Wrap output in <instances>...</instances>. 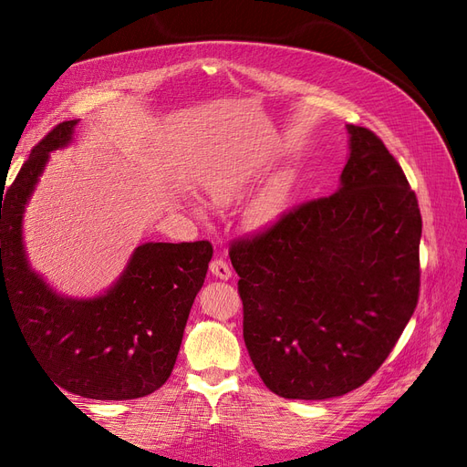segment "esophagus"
<instances>
[{"instance_id": "34e87169", "label": "esophagus", "mask_w": 467, "mask_h": 467, "mask_svg": "<svg viewBox=\"0 0 467 467\" xmlns=\"http://www.w3.org/2000/svg\"><path fill=\"white\" fill-rule=\"evenodd\" d=\"M210 273L214 275L216 278H222V280L232 278V268H230L228 263H225V259H222V257H216L214 261L210 263Z\"/></svg>"}]
</instances>
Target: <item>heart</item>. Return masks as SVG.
<instances>
[{"instance_id":"obj_1","label":"heart","mask_w":467,"mask_h":467,"mask_svg":"<svg viewBox=\"0 0 467 467\" xmlns=\"http://www.w3.org/2000/svg\"><path fill=\"white\" fill-rule=\"evenodd\" d=\"M285 194H286V191L282 185H275L273 189H268L257 201V204L251 208L249 220L253 223H263L266 220H271L280 210L282 202H285ZM210 196L216 204L232 202L239 196V181H230V179L214 181L210 185Z\"/></svg>"}]
</instances>
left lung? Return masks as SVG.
<instances>
[{"instance_id": "8db88e82", "label": "left lung", "mask_w": 467, "mask_h": 467, "mask_svg": "<svg viewBox=\"0 0 467 467\" xmlns=\"http://www.w3.org/2000/svg\"><path fill=\"white\" fill-rule=\"evenodd\" d=\"M347 130L350 155L335 194L230 245L249 357L265 386L286 400L360 388L419 302L417 194L372 130Z\"/></svg>"}]
</instances>
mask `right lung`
I'll return each instance as SVG.
<instances>
[{"mask_svg":"<svg viewBox=\"0 0 467 467\" xmlns=\"http://www.w3.org/2000/svg\"><path fill=\"white\" fill-rule=\"evenodd\" d=\"M76 124L54 126L0 194V312L11 307L36 362L66 391L109 401L144 398L173 372L212 244L140 245L117 285L93 300L48 288L26 263L21 222L50 151L69 144Z\"/></svg>","mask_w":467,"mask_h":467,"instance_id":"right-lung-1","label":"right lung"}]
</instances>
